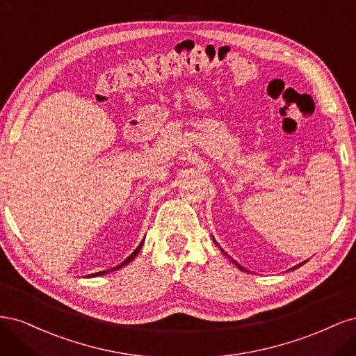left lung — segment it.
Here are the masks:
<instances>
[{
    "mask_svg": "<svg viewBox=\"0 0 356 356\" xmlns=\"http://www.w3.org/2000/svg\"><path fill=\"white\" fill-rule=\"evenodd\" d=\"M212 239H213V238H212ZM213 242H215V243H217V241H215V239H213ZM217 245H218V243H217ZM218 246H220V245H218ZM220 250L222 251V254H224V255H227V254H225V252H224V250H222V248H221V246H220ZM227 257H229V255H227ZM229 258H230V257H229ZM230 260H232V258H230ZM232 263H233V264H236V266H238V268H241V270H243V272H248V270H246V268H243V267H242L241 264H238V261H234V260H232ZM305 263H307V260H306V261H303V263H300V264H297V266H294L293 268H289V270H296V268H298L300 266H303Z\"/></svg>",
    "mask_w": 356,
    "mask_h": 356,
    "instance_id": "obj_1",
    "label": "left lung"
}]
</instances>
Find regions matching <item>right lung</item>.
<instances>
[{
  "label": "right lung",
  "mask_w": 356,
  "mask_h": 356,
  "mask_svg": "<svg viewBox=\"0 0 356 356\" xmlns=\"http://www.w3.org/2000/svg\"><path fill=\"white\" fill-rule=\"evenodd\" d=\"M143 243H144V241L141 242V243H139L138 245V248H136V250L131 254V255H129L127 258H126V260L123 261V263H120V264H118L117 267H113V268H108V270H102V272H98V273H93V275H89L88 277H95V276H102V275H106V273H110V272H113V270H117V268H122L123 266H126V264H129V263H131L132 260H134V258L138 255V252L139 251H141V248H143Z\"/></svg>",
  "instance_id": "1"
}]
</instances>
